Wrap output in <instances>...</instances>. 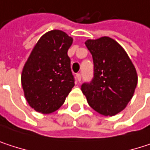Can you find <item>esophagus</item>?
Masks as SVG:
<instances>
[{
	"label": "esophagus",
	"instance_id": "esophagus-1",
	"mask_svg": "<svg viewBox=\"0 0 150 150\" xmlns=\"http://www.w3.org/2000/svg\"><path fill=\"white\" fill-rule=\"evenodd\" d=\"M76 79H77V80H78L79 82H80V81H81V79H82L81 74H80V73H77V74H76Z\"/></svg>",
	"mask_w": 150,
	"mask_h": 150
}]
</instances>
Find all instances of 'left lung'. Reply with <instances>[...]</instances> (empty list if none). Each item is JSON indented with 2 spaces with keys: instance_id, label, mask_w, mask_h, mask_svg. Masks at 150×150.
I'll use <instances>...</instances> for the list:
<instances>
[{
  "instance_id": "left-lung-1",
  "label": "left lung",
  "mask_w": 150,
  "mask_h": 150,
  "mask_svg": "<svg viewBox=\"0 0 150 150\" xmlns=\"http://www.w3.org/2000/svg\"><path fill=\"white\" fill-rule=\"evenodd\" d=\"M93 60V77L81 86L89 106L99 113L112 116L132 99L137 74L124 49L108 37L85 42Z\"/></svg>"
}]
</instances>
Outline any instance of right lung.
<instances>
[{
  "label": "right lung",
  "mask_w": 150,
  "mask_h": 150,
  "mask_svg": "<svg viewBox=\"0 0 150 150\" xmlns=\"http://www.w3.org/2000/svg\"><path fill=\"white\" fill-rule=\"evenodd\" d=\"M72 38L51 30L38 40L22 73V85L30 106L42 113L57 110L74 86L67 51Z\"/></svg>",
  "instance_id": "1"
}]
</instances>
